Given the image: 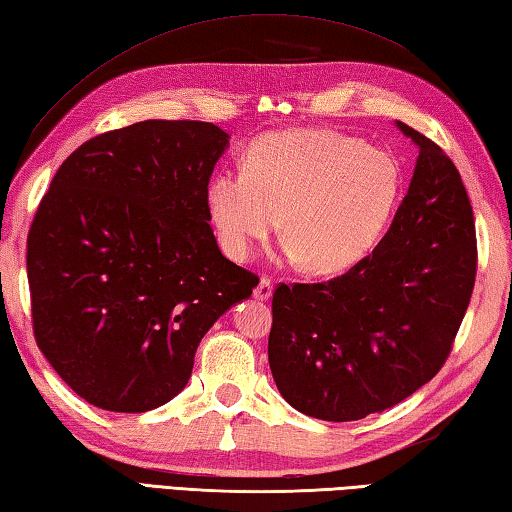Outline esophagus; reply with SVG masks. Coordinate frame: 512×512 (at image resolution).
Here are the masks:
<instances>
[{
	"label": "esophagus",
	"mask_w": 512,
	"mask_h": 512,
	"mask_svg": "<svg viewBox=\"0 0 512 512\" xmlns=\"http://www.w3.org/2000/svg\"><path fill=\"white\" fill-rule=\"evenodd\" d=\"M257 300H268V297L273 295V282H271V277H262V280H259V284L255 286V293H253Z\"/></svg>",
	"instance_id": "34e87169"
}]
</instances>
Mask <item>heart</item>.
<instances>
[{
  "label": "heart",
  "mask_w": 512,
  "mask_h": 512,
  "mask_svg": "<svg viewBox=\"0 0 512 512\" xmlns=\"http://www.w3.org/2000/svg\"><path fill=\"white\" fill-rule=\"evenodd\" d=\"M401 170L380 147L331 129L271 132L248 147L244 172L210 181L208 210L224 253L244 262L280 226L286 255L311 273L360 264L392 219Z\"/></svg>",
  "instance_id": "b5f03b06"
}]
</instances>
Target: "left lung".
Wrapping results in <instances>:
<instances>
[{
  "label": "left lung",
  "mask_w": 512,
  "mask_h": 512,
  "mask_svg": "<svg viewBox=\"0 0 512 512\" xmlns=\"http://www.w3.org/2000/svg\"><path fill=\"white\" fill-rule=\"evenodd\" d=\"M387 235L345 275L280 284L268 365L284 401L322 421H358L405 401L448 360L477 275L475 217L461 174L430 138Z\"/></svg>",
  "instance_id": "obj_1"
}]
</instances>
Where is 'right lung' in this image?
Here are the masks:
<instances>
[{
    "label": "right lung",
    "mask_w": 512,
    "mask_h": 512,
    "mask_svg": "<svg viewBox=\"0 0 512 512\" xmlns=\"http://www.w3.org/2000/svg\"><path fill=\"white\" fill-rule=\"evenodd\" d=\"M228 134L143 120L82 143L26 244L37 347L87 403L147 412L188 385L194 353L259 277L221 255L208 183Z\"/></svg>",
    "instance_id": "obj_1"
}]
</instances>
